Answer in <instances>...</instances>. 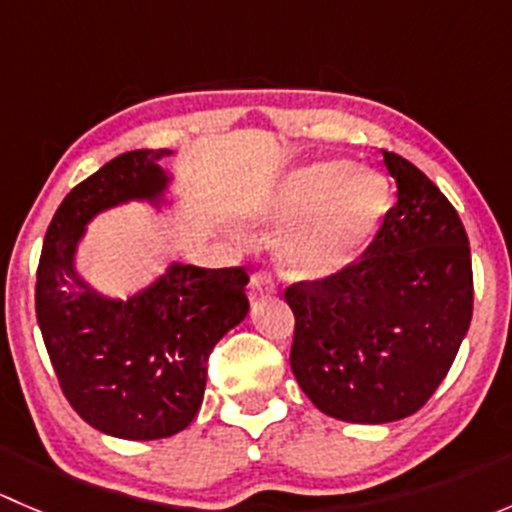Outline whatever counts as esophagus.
<instances>
[{
	"mask_svg": "<svg viewBox=\"0 0 512 512\" xmlns=\"http://www.w3.org/2000/svg\"><path fill=\"white\" fill-rule=\"evenodd\" d=\"M275 294V282H272V277L267 275V272H255L250 280V299L255 302V299H265V297H272Z\"/></svg>",
	"mask_w": 512,
	"mask_h": 512,
	"instance_id": "obj_1",
	"label": "esophagus"
}]
</instances>
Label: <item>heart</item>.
<instances>
[{
    "label": "heart",
    "mask_w": 512,
    "mask_h": 512,
    "mask_svg": "<svg viewBox=\"0 0 512 512\" xmlns=\"http://www.w3.org/2000/svg\"><path fill=\"white\" fill-rule=\"evenodd\" d=\"M384 175L349 160H314L282 175L252 210V227L282 235V267L299 280H327L354 265L389 213Z\"/></svg>",
    "instance_id": "heart-1"
}]
</instances>
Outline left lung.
<instances>
[{"label": "left lung", "instance_id": "left-lung-1", "mask_svg": "<svg viewBox=\"0 0 512 512\" xmlns=\"http://www.w3.org/2000/svg\"><path fill=\"white\" fill-rule=\"evenodd\" d=\"M396 205L356 265L285 292L294 379L322 414L389 423L438 389L473 317L466 227L409 160L384 153Z\"/></svg>", "mask_w": 512, "mask_h": 512}]
</instances>
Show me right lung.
Returning <instances> with one entry per match:
<instances>
[{
  "label": "right lung",
  "mask_w": 512,
  "mask_h": 512,
  "mask_svg": "<svg viewBox=\"0 0 512 512\" xmlns=\"http://www.w3.org/2000/svg\"><path fill=\"white\" fill-rule=\"evenodd\" d=\"M173 151H131L76 185L56 210L36 272V322L64 396L96 431L156 441L200 411L215 344L250 312L240 267L200 270L170 260L128 294L101 292L79 270L89 223L121 205L173 210Z\"/></svg>",
  "instance_id": "obj_1"
}]
</instances>
